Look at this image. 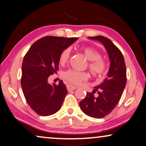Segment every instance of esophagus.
<instances>
[{"label":"esophagus","mask_w":146,"mask_h":146,"mask_svg":"<svg viewBox=\"0 0 146 146\" xmlns=\"http://www.w3.org/2000/svg\"><path fill=\"white\" fill-rule=\"evenodd\" d=\"M67 89L68 90V91L70 92V91H72V90H75V89H76V87L71 86V85H70V84H67Z\"/></svg>","instance_id":"obj_1"}]
</instances>
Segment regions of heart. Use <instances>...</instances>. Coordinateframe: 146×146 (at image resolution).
I'll use <instances>...</instances> for the list:
<instances>
[{"label": "heart", "instance_id": "1", "mask_svg": "<svg viewBox=\"0 0 146 146\" xmlns=\"http://www.w3.org/2000/svg\"><path fill=\"white\" fill-rule=\"evenodd\" d=\"M70 48H67L62 50L59 55L60 64H64L67 62L70 56ZM82 52L88 60V68L94 76H99L103 74L106 70V64L101 58V54L96 49L92 47H86L82 49ZM62 77L64 80L73 85H79L88 79L86 72H79L74 70H67L63 72Z\"/></svg>", "mask_w": 146, "mask_h": 146}]
</instances>
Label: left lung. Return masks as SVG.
Returning a JSON list of instances; mask_svg holds the SVG:
<instances>
[{"label":"left lung","instance_id":"1","mask_svg":"<svg viewBox=\"0 0 146 146\" xmlns=\"http://www.w3.org/2000/svg\"><path fill=\"white\" fill-rule=\"evenodd\" d=\"M88 38L98 40L104 45L109 56L110 68L104 82L95 86L92 92H88L79 106L89 117L101 119L109 114L121 99L127 83L126 66L121 52L108 38L102 36Z\"/></svg>","mask_w":146,"mask_h":146}]
</instances>
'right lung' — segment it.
<instances>
[{
  "label": "right lung",
  "instance_id": "1",
  "mask_svg": "<svg viewBox=\"0 0 146 146\" xmlns=\"http://www.w3.org/2000/svg\"><path fill=\"white\" fill-rule=\"evenodd\" d=\"M78 38L46 36L32 44L22 63L21 85L27 104L37 114L49 116L60 110L67 94L62 80L58 85L48 82L58 71L59 55Z\"/></svg>",
  "mask_w": 146,
  "mask_h": 146
}]
</instances>
